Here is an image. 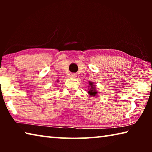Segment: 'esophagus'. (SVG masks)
<instances>
[{"label":"esophagus","mask_w":152,"mask_h":152,"mask_svg":"<svg viewBox=\"0 0 152 152\" xmlns=\"http://www.w3.org/2000/svg\"><path fill=\"white\" fill-rule=\"evenodd\" d=\"M77 76V74L75 73H72L71 74V77H72V78H76Z\"/></svg>","instance_id":"esophagus-1"}]
</instances>
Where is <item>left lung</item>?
<instances>
[{
	"label": "left lung",
	"instance_id": "1",
	"mask_svg": "<svg viewBox=\"0 0 152 152\" xmlns=\"http://www.w3.org/2000/svg\"><path fill=\"white\" fill-rule=\"evenodd\" d=\"M88 87L90 88H88V93L92 96H96V95L98 93V92H97V90H96V86H95V85H94V84H93V82H90Z\"/></svg>",
	"mask_w": 152,
	"mask_h": 152
}]
</instances>
